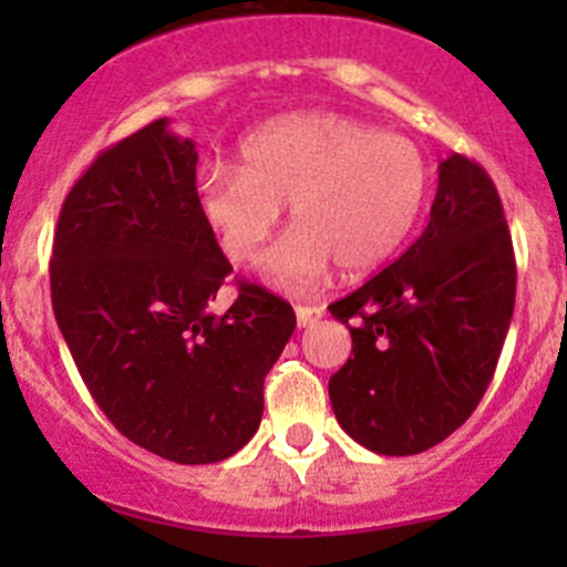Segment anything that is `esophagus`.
<instances>
[{"label": "esophagus", "instance_id": "1", "mask_svg": "<svg viewBox=\"0 0 567 567\" xmlns=\"http://www.w3.org/2000/svg\"><path fill=\"white\" fill-rule=\"evenodd\" d=\"M320 318H323V307H316V305H299V307H296V323H299V329L316 323V320H320Z\"/></svg>", "mask_w": 567, "mask_h": 567}]
</instances>
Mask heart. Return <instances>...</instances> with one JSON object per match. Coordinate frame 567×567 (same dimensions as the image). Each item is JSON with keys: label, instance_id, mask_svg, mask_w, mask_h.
Segmentation results:
<instances>
[{"label": "heart", "instance_id": "obj_1", "mask_svg": "<svg viewBox=\"0 0 567 567\" xmlns=\"http://www.w3.org/2000/svg\"><path fill=\"white\" fill-rule=\"evenodd\" d=\"M431 167L416 142L331 112L277 117L241 142V167L199 173L197 205L233 262L271 238L290 203L293 230L262 255L274 288H316L331 262L346 274L381 266L409 241L425 208Z\"/></svg>", "mask_w": 567, "mask_h": 567}]
</instances>
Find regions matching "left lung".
Returning a JSON list of instances; mask_svg holds the SVG:
<instances>
[{
	"mask_svg": "<svg viewBox=\"0 0 567 567\" xmlns=\"http://www.w3.org/2000/svg\"><path fill=\"white\" fill-rule=\"evenodd\" d=\"M516 305V257L494 181L472 158L439 164L425 233L334 301L353 357L329 379L342 431L379 455L436 447L494 379Z\"/></svg>",
	"mask_w": 567,
	"mask_h": 567,
	"instance_id": "left-lung-1",
	"label": "left lung"
}]
</instances>
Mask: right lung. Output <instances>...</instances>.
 Wrapping results in <instances>:
<instances>
[{
  "mask_svg": "<svg viewBox=\"0 0 567 567\" xmlns=\"http://www.w3.org/2000/svg\"><path fill=\"white\" fill-rule=\"evenodd\" d=\"M233 266L197 205V151L162 117L101 153L65 197L51 305L114 427L175 463H216L255 436L262 381L296 312L260 285L214 316Z\"/></svg>",
  "mask_w": 567,
  "mask_h": 567,
  "instance_id": "obj_1",
  "label": "right lung"
}]
</instances>
